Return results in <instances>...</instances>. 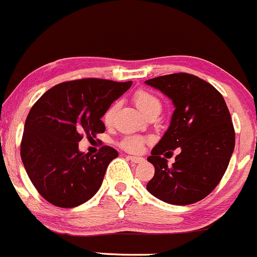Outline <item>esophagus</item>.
I'll return each instance as SVG.
<instances>
[{"mask_svg": "<svg viewBox=\"0 0 257 257\" xmlns=\"http://www.w3.org/2000/svg\"><path fill=\"white\" fill-rule=\"evenodd\" d=\"M128 160H131L132 162H135V164H140V162L145 161L144 157H140V156H127Z\"/></svg>", "mask_w": 257, "mask_h": 257, "instance_id": "esophagus-1", "label": "esophagus"}]
</instances>
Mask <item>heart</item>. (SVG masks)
<instances>
[{"label": "heart", "mask_w": 257, "mask_h": 257, "mask_svg": "<svg viewBox=\"0 0 257 257\" xmlns=\"http://www.w3.org/2000/svg\"><path fill=\"white\" fill-rule=\"evenodd\" d=\"M134 101L137 107H139V110L144 115H149L150 112H152L155 110H161V102H160V100L156 96L152 95L151 92H149V91L140 90L137 92H135ZM116 110H117V105L112 103L105 111V113H103V121H105V123H107V125L112 123L113 118H115ZM121 145L127 151L139 152L141 151L142 146H144V139L140 136H127L122 140Z\"/></svg>", "instance_id": "1"}]
</instances>
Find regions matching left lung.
Instances as JSON below:
<instances>
[{
	"label": "left lung",
	"instance_id": "obj_1",
	"mask_svg": "<svg viewBox=\"0 0 257 257\" xmlns=\"http://www.w3.org/2000/svg\"><path fill=\"white\" fill-rule=\"evenodd\" d=\"M174 103L171 122L147 161L155 175L147 191L171 205L195 204L218 185L235 149V131L222 95L190 73H172L145 81ZM177 148L172 167L162 157ZM166 156V155H164Z\"/></svg>",
	"mask_w": 257,
	"mask_h": 257
}]
</instances>
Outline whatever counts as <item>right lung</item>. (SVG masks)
Listing matches in <instances>:
<instances>
[{"mask_svg":"<svg viewBox=\"0 0 257 257\" xmlns=\"http://www.w3.org/2000/svg\"><path fill=\"white\" fill-rule=\"evenodd\" d=\"M132 82L83 78L53 86L32 106L25 122L21 159L37 191L50 204L76 207L88 201L118 156L110 146L96 155L78 150L83 135L102 134L101 121L111 103Z\"/></svg>","mask_w":257,"mask_h":257,"instance_id":"right-lung-1","label":"right lung"}]
</instances>
